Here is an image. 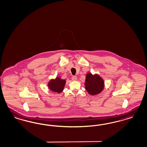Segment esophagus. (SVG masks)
Instances as JSON below:
<instances>
[{"label": "esophagus", "instance_id": "esophagus-1", "mask_svg": "<svg viewBox=\"0 0 147 147\" xmlns=\"http://www.w3.org/2000/svg\"><path fill=\"white\" fill-rule=\"evenodd\" d=\"M77 77L76 76H73L72 77V80H73V81H76L77 80Z\"/></svg>", "mask_w": 147, "mask_h": 147}]
</instances>
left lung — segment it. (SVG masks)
I'll use <instances>...</instances> for the list:
<instances>
[{"instance_id":"8db88e82","label":"left lung","mask_w":147,"mask_h":147,"mask_svg":"<svg viewBox=\"0 0 147 147\" xmlns=\"http://www.w3.org/2000/svg\"><path fill=\"white\" fill-rule=\"evenodd\" d=\"M85 85L88 93L91 95L95 96L103 90L104 81L99 75L96 74L93 75L91 73H88L86 74Z\"/></svg>"}]
</instances>
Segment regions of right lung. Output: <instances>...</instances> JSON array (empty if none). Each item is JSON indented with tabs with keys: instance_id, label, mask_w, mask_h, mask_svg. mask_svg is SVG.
I'll return each instance as SVG.
<instances>
[{
	"instance_id": "obj_1",
	"label": "right lung",
	"mask_w": 147,
	"mask_h": 147,
	"mask_svg": "<svg viewBox=\"0 0 147 147\" xmlns=\"http://www.w3.org/2000/svg\"><path fill=\"white\" fill-rule=\"evenodd\" d=\"M66 84V80L61 79L59 76L55 79H51L48 84V86L51 91L60 93L63 91Z\"/></svg>"
}]
</instances>
